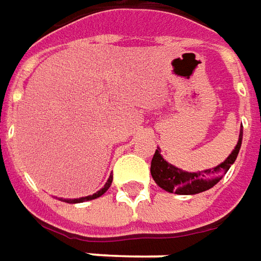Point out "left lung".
Returning a JSON list of instances; mask_svg holds the SVG:
<instances>
[{
	"instance_id": "1",
	"label": "left lung",
	"mask_w": 261,
	"mask_h": 261,
	"mask_svg": "<svg viewBox=\"0 0 261 261\" xmlns=\"http://www.w3.org/2000/svg\"><path fill=\"white\" fill-rule=\"evenodd\" d=\"M242 138L243 130L240 131V136H239V143L226 160L217 167L203 170L198 173H187L168 164L167 161L161 157L160 151L155 150L153 160H151V168H150L154 181L157 182L163 190L175 193V194L187 196V194H197L201 191L208 190L221 180V177L227 173L230 166L236 161L237 154L240 151Z\"/></svg>"
}]
</instances>
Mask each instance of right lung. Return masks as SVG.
Masks as SVG:
<instances>
[{
  "label": "right lung",
  "instance_id": "add662e5",
  "mask_svg": "<svg viewBox=\"0 0 261 261\" xmlns=\"http://www.w3.org/2000/svg\"><path fill=\"white\" fill-rule=\"evenodd\" d=\"M111 182H113V175H110V178L107 180V182H106V186L101 189L100 191H97V193H94L93 196H87V197H81V198H74V200H64L65 203H84V201H88V200H94V198L100 197V196H102L106 191L110 189V186H111Z\"/></svg>",
  "mask_w": 261,
  "mask_h": 261
}]
</instances>
